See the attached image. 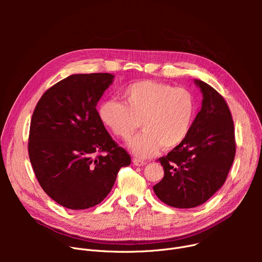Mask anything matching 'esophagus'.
Here are the masks:
<instances>
[{
  "instance_id": "34e87169",
  "label": "esophagus",
  "mask_w": 262,
  "mask_h": 262,
  "mask_svg": "<svg viewBox=\"0 0 262 262\" xmlns=\"http://www.w3.org/2000/svg\"><path fill=\"white\" fill-rule=\"evenodd\" d=\"M133 162H134L135 166H137V167H142V166H145V164H146V161H143V160H140V159H137V158H135V159L133 160Z\"/></svg>"
}]
</instances>
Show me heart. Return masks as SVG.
I'll list each match as a JSON object with an SVG mask.
<instances>
[{
  "label": "heart",
  "instance_id": "obj_1",
  "mask_svg": "<svg viewBox=\"0 0 262 262\" xmlns=\"http://www.w3.org/2000/svg\"><path fill=\"white\" fill-rule=\"evenodd\" d=\"M123 102L105 101L99 109L104 125L115 136L126 140L141 125L143 132L128 142L138 157L147 158L162 146L171 149L188 137L196 114L194 96L183 87L143 79L122 90Z\"/></svg>",
  "mask_w": 262,
  "mask_h": 262
}]
</instances>
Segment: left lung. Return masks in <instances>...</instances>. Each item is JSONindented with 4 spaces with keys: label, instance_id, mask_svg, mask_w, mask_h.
<instances>
[{
    "label": "left lung",
    "instance_id": "1",
    "mask_svg": "<svg viewBox=\"0 0 262 262\" xmlns=\"http://www.w3.org/2000/svg\"><path fill=\"white\" fill-rule=\"evenodd\" d=\"M203 93L200 113L187 138L159 158L162 180L153 189L175 208H193L208 201L226 181L236 154L235 128L223 96L195 79Z\"/></svg>",
    "mask_w": 262,
    "mask_h": 262
}]
</instances>
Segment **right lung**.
I'll return each mask as SVG.
<instances>
[{
    "instance_id": "obj_1",
    "label": "right lung",
    "mask_w": 262,
    "mask_h": 262,
    "mask_svg": "<svg viewBox=\"0 0 262 262\" xmlns=\"http://www.w3.org/2000/svg\"><path fill=\"white\" fill-rule=\"evenodd\" d=\"M109 73L73 74L48 89L31 120L29 155L46 193L69 209L100 204L130 156L113 140L96 110Z\"/></svg>"
}]
</instances>
